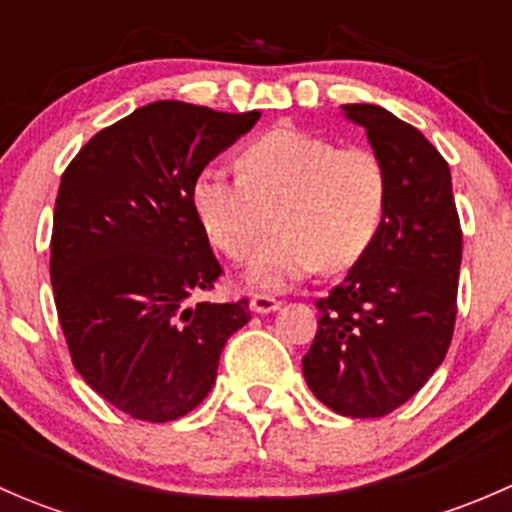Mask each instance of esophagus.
Instances as JSON below:
<instances>
[{
    "mask_svg": "<svg viewBox=\"0 0 512 512\" xmlns=\"http://www.w3.org/2000/svg\"><path fill=\"white\" fill-rule=\"evenodd\" d=\"M280 307H282L280 299L270 297V294H252L250 299V309L255 314H270V312H277Z\"/></svg>",
    "mask_w": 512,
    "mask_h": 512,
    "instance_id": "1",
    "label": "esophagus"
}]
</instances>
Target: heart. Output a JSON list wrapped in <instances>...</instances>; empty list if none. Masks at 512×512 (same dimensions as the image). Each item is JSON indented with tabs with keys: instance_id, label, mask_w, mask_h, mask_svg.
<instances>
[{
	"instance_id": "obj_1",
	"label": "heart",
	"mask_w": 512,
	"mask_h": 512,
	"mask_svg": "<svg viewBox=\"0 0 512 512\" xmlns=\"http://www.w3.org/2000/svg\"><path fill=\"white\" fill-rule=\"evenodd\" d=\"M240 178L203 168L190 185V205L215 250L242 260L255 252L245 282L287 289L317 267L342 272L369 252L384 225L389 175L369 148H339L297 128H275L237 156Z\"/></svg>"
}]
</instances>
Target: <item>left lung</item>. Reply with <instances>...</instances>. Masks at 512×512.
Returning a JSON list of instances; mask_svg holds the SVG:
<instances>
[{"label":"left lung","mask_w":512,"mask_h":512,"mask_svg":"<svg viewBox=\"0 0 512 512\" xmlns=\"http://www.w3.org/2000/svg\"><path fill=\"white\" fill-rule=\"evenodd\" d=\"M389 175L384 225L342 285L319 299L304 381L337 414L379 418L441 366L456 324L461 223L451 168L421 131L374 103L342 106Z\"/></svg>","instance_id":"left-lung-1"}]
</instances>
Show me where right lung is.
<instances>
[{
    "mask_svg": "<svg viewBox=\"0 0 512 512\" xmlns=\"http://www.w3.org/2000/svg\"><path fill=\"white\" fill-rule=\"evenodd\" d=\"M260 113L156 101L98 131L61 175L51 285L71 361L138 421H175L210 394L247 299L200 302L220 277L190 205L195 175Z\"/></svg>",
    "mask_w": 512,
    "mask_h": 512,
    "instance_id": "1",
    "label": "right lung"
}]
</instances>
